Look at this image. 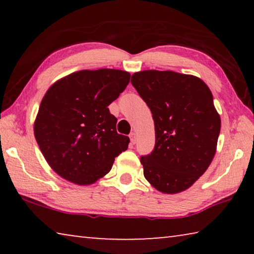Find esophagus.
I'll return each instance as SVG.
<instances>
[{
    "instance_id": "obj_1",
    "label": "esophagus",
    "mask_w": 254,
    "mask_h": 254,
    "mask_svg": "<svg viewBox=\"0 0 254 254\" xmlns=\"http://www.w3.org/2000/svg\"><path fill=\"white\" fill-rule=\"evenodd\" d=\"M130 141H131V143L132 144H134L135 142H136V135H135V133L134 132H132V133H130Z\"/></svg>"
}]
</instances>
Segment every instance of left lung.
<instances>
[{"mask_svg":"<svg viewBox=\"0 0 254 254\" xmlns=\"http://www.w3.org/2000/svg\"><path fill=\"white\" fill-rule=\"evenodd\" d=\"M131 83L152 113L156 144L141 156L143 175L165 194L191 186L212 162L221 131L213 95L203 80L171 70H143Z\"/></svg>","mask_w":254,"mask_h":254,"instance_id":"obj_1","label":"left lung"}]
</instances>
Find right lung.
Instances as JSON below:
<instances>
[{
    "mask_svg": "<svg viewBox=\"0 0 254 254\" xmlns=\"http://www.w3.org/2000/svg\"><path fill=\"white\" fill-rule=\"evenodd\" d=\"M118 69L80 70L47 91L34 122V136L47 162L63 178L89 185L105 176L128 136L117 132L109 106L130 81Z\"/></svg>",
    "mask_w": 254,
    "mask_h": 254,
    "instance_id": "add662e5",
    "label": "right lung"
}]
</instances>
